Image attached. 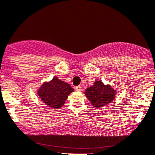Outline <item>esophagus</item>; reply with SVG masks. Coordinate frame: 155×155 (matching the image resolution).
I'll return each mask as SVG.
<instances>
[{"label": "esophagus", "instance_id": "obj_1", "mask_svg": "<svg viewBox=\"0 0 155 155\" xmlns=\"http://www.w3.org/2000/svg\"><path fill=\"white\" fill-rule=\"evenodd\" d=\"M75 89L78 91H82V86H81V85H78V86H76V88H75Z\"/></svg>", "mask_w": 155, "mask_h": 155}]
</instances>
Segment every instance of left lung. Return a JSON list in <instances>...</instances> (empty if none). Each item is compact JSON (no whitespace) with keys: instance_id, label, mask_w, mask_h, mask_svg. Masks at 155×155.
I'll return each instance as SVG.
<instances>
[{"instance_id":"8db88e82","label":"left lung","mask_w":155,"mask_h":155,"mask_svg":"<svg viewBox=\"0 0 155 155\" xmlns=\"http://www.w3.org/2000/svg\"><path fill=\"white\" fill-rule=\"evenodd\" d=\"M117 93L111 85H105L100 80L94 81L93 85L87 88L84 91L91 105L96 108H100L113 101Z\"/></svg>"}]
</instances>
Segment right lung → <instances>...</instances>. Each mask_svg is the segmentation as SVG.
<instances>
[{"label":"right lung","mask_w":155,"mask_h":155,"mask_svg":"<svg viewBox=\"0 0 155 155\" xmlns=\"http://www.w3.org/2000/svg\"><path fill=\"white\" fill-rule=\"evenodd\" d=\"M74 89L70 84L54 77L48 82H43L38 88L37 94L45 104L54 109H60L65 104L70 93Z\"/></svg>","instance_id":"1"}]
</instances>
